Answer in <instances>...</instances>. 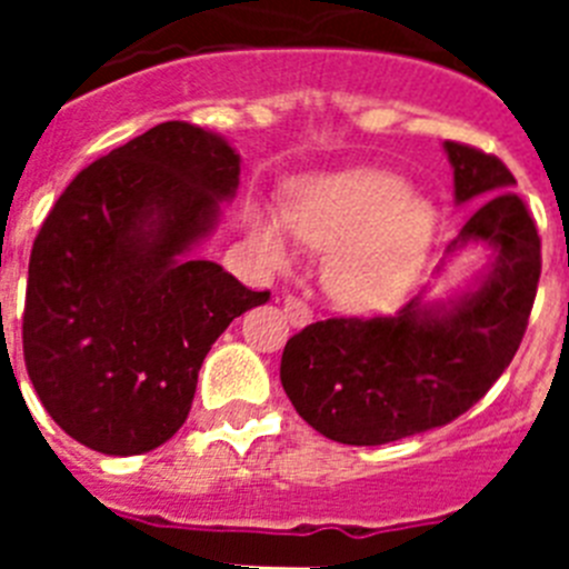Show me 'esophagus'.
<instances>
[{"label": "esophagus", "instance_id": "1", "mask_svg": "<svg viewBox=\"0 0 569 569\" xmlns=\"http://www.w3.org/2000/svg\"><path fill=\"white\" fill-rule=\"evenodd\" d=\"M281 308H284V316H288V321L293 328H305V325L313 321V310H310L301 299H296V296H284Z\"/></svg>", "mask_w": 569, "mask_h": 569}]
</instances>
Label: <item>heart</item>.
<instances>
[{"label":"heart","instance_id":"b5f03b06","mask_svg":"<svg viewBox=\"0 0 569 569\" xmlns=\"http://www.w3.org/2000/svg\"><path fill=\"white\" fill-rule=\"evenodd\" d=\"M284 224L310 248L330 250L325 290L347 310H381L416 279L436 236V210L385 170H353L310 182L284 208ZM256 248L281 268L288 248L273 222L253 228Z\"/></svg>","mask_w":569,"mask_h":569}]
</instances>
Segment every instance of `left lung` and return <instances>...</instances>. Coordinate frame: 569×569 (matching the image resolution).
<instances>
[{"instance_id":"left-lung-1","label":"left lung","mask_w":569,"mask_h":569,"mask_svg":"<svg viewBox=\"0 0 569 569\" xmlns=\"http://www.w3.org/2000/svg\"><path fill=\"white\" fill-rule=\"evenodd\" d=\"M456 202L476 204L456 250H496L479 288L453 305L410 299L396 316H333L288 339L281 387L328 439L370 447L425 433L467 413L525 339L541 276V239L499 156L445 142Z\"/></svg>"}]
</instances>
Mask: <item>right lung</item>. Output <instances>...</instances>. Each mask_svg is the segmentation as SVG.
Returning a JSON list of instances; mask_svg holds the SVG:
<instances>
[{"mask_svg": "<svg viewBox=\"0 0 569 569\" xmlns=\"http://www.w3.org/2000/svg\"><path fill=\"white\" fill-rule=\"evenodd\" d=\"M239 188L222 136L162 122L64 188L28 264L24 367L50 419L104 456L148 453L184 425L213 341L270 290L188 250Z\"/></svg>", "mask_w": 569, "mask_h": 569, "instance_id": "add662e5", "label": "right lung"}]
</instances>
